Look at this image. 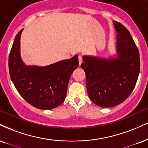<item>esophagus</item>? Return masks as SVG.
<instances>
[{
    "label": "esophagus",
    "instance_id": "obj_1",
    "mask_svg": "<svg viewBox=\"0 0 148 148\" xmlns=\"http://www.w3.org/2000/svg\"><path fill=\"white\" fill-rule=\"evenodd\" d=\"M79 65H81V63H83V58H82V56L81 55L79 56Z\"/></svg>",
    "mask_w": 148,
    "mask_h": 148
}]
</instances>
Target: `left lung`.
Wrapping results in <instances>:
<instances>
[{
	"label": "left lung",
	"instance_id": "obj_1",
	"mask_svg": "<svg viewBox=\"0 0 148 148\" xmlns=\"http://www.w3.org/2000/svg\"><path fill=\"white\" fill-rule=\"evenodd\" d=\"M113 23L117 33L116 56H83L81 65L89 97L102 108L123 102L134 90L140 72L139 52L132 37L121 23Z\"/></svg>",
	"mask_w": 148,
	"mask_h": 148
}]
</instances>
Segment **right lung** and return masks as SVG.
Returning <instances> with one entry per match:
<instances>
[{
	"label": "right lung",
	"instance_id": "obj_1",
	"mask_svg": "<svg viewBox=\"0 0 148 148\" xmlns=\"http://www.w3.org/2000/svg\"><path fill=\"white\" fill-rule=\"evenodd\" d=\"M17 34L9 56V71L21 96L36 108L51 110L59 106L66 97L72 72L79 66L78 56L47 66L27 65L21 56V36Z\"/></svg>",
	"mask_w": 148,
	"mask_h": 148
}]
</instances>
